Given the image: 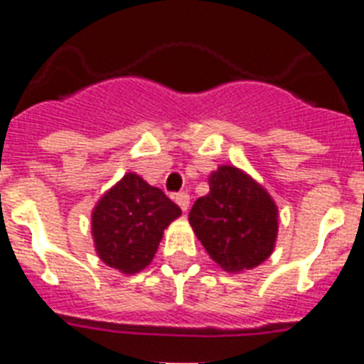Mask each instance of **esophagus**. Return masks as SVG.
I'll return each instance as SVG.
<instances>
[{
    "label": "esophagus",
    "mask_w": 364,
    "mask_h": 364,
    "mask_svg": "<svg viewBox=\"0 0 364 364\" xmlns=\"http://www.w3.org/2000/svg\"><path fill=\"white\" fill-rule=\"evenodd\" d=\"M173 200L177 202V205L181 208L183 211H187L188 210V204H191V198H188V194L187 193H177L176 196H173Z\"/></svg>",
    "instance_id": "1"
}]
</instances>
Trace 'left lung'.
<instances>
[{
  "mask_svg": "<svg viewBox=\"0 0 364 364\" xmlns=\"http://www.w3.org/2000/svg\"><path fill=\"white\" fill-rule=\"evenodd\" d=\"M208 181L210 193L200 196L188 213L196 238L225 272L257 268L276 247V202L236 166H219Z\"/></svg>",
  "mask_w": 364,
  "mask_h": 364,
  "instance_id": "1",
  "label": "left lung"
}]
</instances>
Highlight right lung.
<instances>
[{"label":"right lung","mask_w":364,"mask_h":364,"mask_svg":"<svg viewBox=\"0 0 364 364\" xmlns=\"http://www.w3.org/2000/svg\"><path fill=\"white\" fill-rule=\"evenodd\" d=\"M181 215L160 188L134 171L104 193L92 210L96 253L111 268L134 276L151 264L164 228Z\"/></svg>","instance_id":"1"}]
</instances>
